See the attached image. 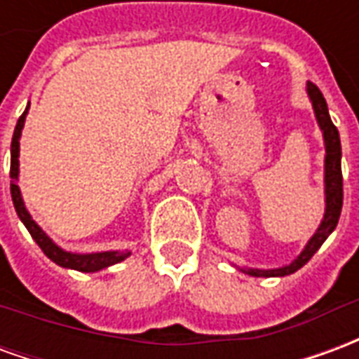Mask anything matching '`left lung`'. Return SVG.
I'll return each mask as SVG.
<instances>
[{"label":"left lung","instance_id":"obj_1","mask_svg":"<svg viewBox=\"0 0 359 359\" xmlns=\"http://www.w3.org/2000/svg\"><path fill=\"white\" fill-rule=\"evenodd\" d=\"M306 92H308L309 102L316 113L317 125L323 133L325 142V213L321 223L317 226L313 236L309 238L308 244L304 246L300 256L292 259L288 265L283 267H275V269H254V267H238L242 273H246L250 277H286L292 275L296 271L308 264L311 256L317 250L321 248L329 234L337 229L339 225L340 211H342V167H340V159H342V149H340V136L337 126L332 125L331 115H329V107L325 102L323 94L319 92L316 84L308 82L306 84Z\"/></svg>","mask_w":359,"mask_h":359}]
</instances>
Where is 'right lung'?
Instances as JSON below:
<instances>
[{"instance_id":"1","label":"right lung","mask_w":359,"mask_h":359,"mask_svg":"<svg viewBox=\"0 0 359 359\" xmlns=\"http://www.w3.org/2000/svg\"><path fill=\"white\" fill-rule=\"evenodd\" d=\"M28 109H30V103L27 105L25 113L20 115L19 121H17V126H15V133H13L11 140V198L13 205H15V211L17 215L22 221V225L27 226L30 236L34 238L36 244L42 248V252L46 256L50 257L53 264L61 265L65 269H74L81 271V273H95V271H102L105 267H111V265L121 264L125 262L126 257L130 256V252L125 250H109V252H92V254H76V252H67L61 246H57L55 242L51 241L48 234L43 233L42 226L36 223L32 215L28 213L27 205L22 202V196H20V188L17 184L19 180V151H20V134H22V128H25V121H27Z\"/></svg>"}]
</instances>
